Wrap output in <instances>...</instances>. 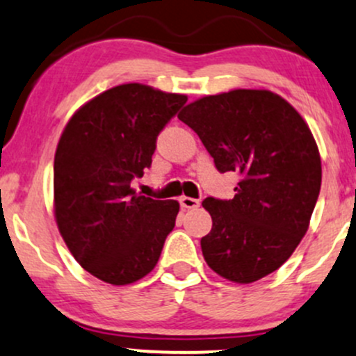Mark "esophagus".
Instances as JSON below:
<instances>
[{"mask_svg":"<svg viewBox=\"0 0 356 356\" xmlns=\"http://www.w3.org/2000/svg\"><path fill=\"white\" fill-rule=\"evenodd\" d=\"M179 202H181V206L184 209H194L199 206V199H194L189 196H182L181 199H179Z\"/></svg>","mask_w":356,"mask_h":356,"instance_id":"34e87169","label":"esophagus"}]
</instances>
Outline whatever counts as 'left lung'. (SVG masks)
I'll use <instances>...</instances> for the list:
<instances>
[{"instance_id": "8db88e82", "label": "left lung", "mask_w": 356, "mask_h": 356, "mask_svg": "<svg viewBox=\"0 0 356 356\" xmlns=\"http://www.w3.org/2000/svg\"><path fill=\"white\" fill-rule=\"evenodd\" d=\"M220 172H236L235 197H206L213 228L201 238L218 275L250 284L275 272L309 228L321 189V157L309 127L267 89L204 96L177 115Z\"/></svg>"}]
</instances>
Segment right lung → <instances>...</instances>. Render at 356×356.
<instances>
[{"instance_id": "add662e5", "label": "right lung", "mask_w": 356, "mask_h": 356, "mask_svg": "<svg viewBox=\"0 0 356 356\" xmlns=\"http://www.w3.org/2000/svg\"><path fill=\"white\" fill-rule=\"evenodd\" d=\"M187 96L130 83L101 92L65 124L54 159V213L81 267L113 286L154 270L177 201L136 194L157 136Z\"/></svg>"}]
</instances>
